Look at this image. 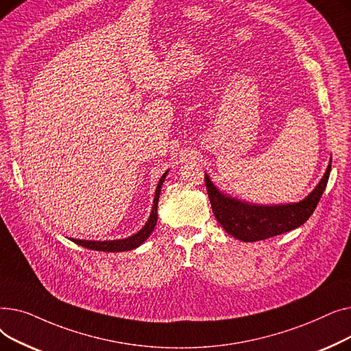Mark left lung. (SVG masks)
Wrapping results in <instances>:
<instances>
[{"instance_id": "1", "label": "left lung", "mask_w": 351, "mask_h": 351, "mask_svg": "<svg viewBox=\"0 0 351 351\" xmlns=\"http://www.w3.org/2000/svg\"><path fill=\"white\" fill-rule=\"evenodd\" d=\"M331 162L319 185L308 196L298 204L261 206L245 204L220 192L205 173L208 195L212 210L217 222L233 237L242 242H257L286 233L302 226L315 212L319 200L326 189Z\"/></svg>"}]
</instances>
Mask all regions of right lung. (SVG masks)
Wrapping results in <instances>:
<instances>
[{"mask_svg": "<svg viewBox=\"0 0 351 351\" xmlns=\"http://www.w3.org/2000/svg\"><path fill=\"white\" fill-rule=\"evenodd\" d=\"M166 171L159 183H158V188L155 192V197H154V206H152V212L149 219H147V222L145 223V226L135 234L129 236L126 239H118V241H104V242H98V241H80V239H71L72 242H75L77 245L90 249V250H98V252H126V250H132L136 249L138 246H141L149 234L154 232L156 222H158V202H159V195H160V188L163 185V180L166 178Z\"/></svg>", "mask_w": 351, "mask_h": 351, "instance_id": "add662e5", "label": "right lung"}]
</instances>
